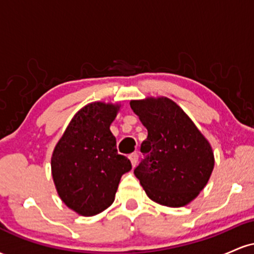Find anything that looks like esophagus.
<instances>
[{"instance_id":"1","label":"esophagus","mask_w":254,"mask_h":254,"mask_svg":"<svg viewBox=\"0 0 254 254\" xmlns=\"http://www.w3.org/2000/svg\"><path fill=\"white\" fill-rule=\"evenodd\" d=\"M129 159L131 161V165H132V167H135L137 165V161H138V155H137V153H132L129 155Z\"/></svg>"}]
</instances>
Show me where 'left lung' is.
<instances>
[{
  "mask_svg": "<svg viewBox=\"0 0 254 254\" xmlns=\"http://www.w3.org/2000/svg\"><path fill=\"white\" fill-rule=\"evenodd\" d=\"M147 127L141 145L147 154L133 171L151 200L170 208L188 205L205 188L214 170V151L180 106L166 97L131 100Z\"/></svg>",
  "mask_w": 254,
  "mask_h": 254,
  "instance_id": "8db88e82",
  "label": "left lung"
}]
</instances>
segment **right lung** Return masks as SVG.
Segmentation results:
<instances>
[{
    "label": "right lung",
    "mask_w": 254,
    "mask_h": 254,
    "mask_svg": "<svg viewBox=\"0 0 254 254\" xmlns=\"http://www.w3.org/2000/svg\"><path fill=\"white\" fill-rule=\"evenodd\" d=\"M121 104L95 101L75 113L51 156L58 196L81 216H94L115 200L119 182L131 170L117 151L110 127Z\"/></svg>",
    "instance_id": "obj_1"
}]
</instances>
